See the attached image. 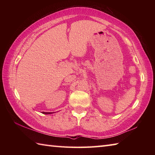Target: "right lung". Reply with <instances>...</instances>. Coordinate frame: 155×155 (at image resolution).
Listing matches in <instances>:
<instances>
[{
	"mask_svg": "<svg viewBox=\"0 0 155 155\" xmlns=\"http://www.w3.org/2000/svg\"><path fill=\"white\" fill-rule=\"evenodd\" d=\"M52 113H45V112H42V114H52Z\"/></svg>",
	"mask_w": 155,
	"mask_h": 155,
	"instance_id": "1",
	"label": "right lung"
}]
</instances>
